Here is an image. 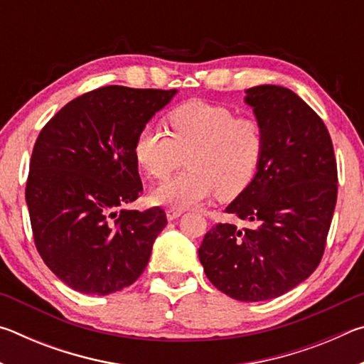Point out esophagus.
Masks as SVG:
<instances>
[{
    "instance_id": "obj_1",
    "label": "esophagus",
    "mask_w": 364,
    "mask_h": 364,
    "mask_svg": "<svg viewBox=\"0 0 364 364\" xmlns=\"http://www.w3.org/2000/svg\"><path fill=\"white\" fill-rule=\"evenodd\" d=\"M183 212L184 210H181V208H168V210H167V220L168 221H173L178 217H181Z\"/></svg>"
}]
</instances>
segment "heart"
I'll return each instance as SVG.
<instances>
[{"label": "heart", "instance_id": "1", "mask_svg": "<svg viewBox=\"0 0 364 364\" xmlns=\"http://www.w3.org/2000/svg\"><path fill=\"white\" fill-rule=\"evenodd\" d=\"M168 125L170 133L144 125L133 146L138 165L156 180L181 167L186 157V171L152 189L154 204L183 210L213 194L234 199L247 189L263 154V132L257 120L193 101L171 110Z\"/></svg>", "mask_w": 364, "mask_h": 364}]
</instances>
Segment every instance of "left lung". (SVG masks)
Returning a JSON list of instances; mask_svg holds the SVG:
<instances>
[{
	"label": "left lung",
	"instance_id": "left-lung-1",
	"mask_svg": "<svg viewBox=\"0 0 364 364\" xmlns=\"http://www.w3.org/2000/svg\"><path fill=\"white\" fill-rule=\"evenodd\" d=\"M244 102L262 127L263 154L226 213L252 226H213L199 260L218 291L262 301L299 286L321 262L337 202V164L324 122L294 91L254 86Z\"/></svg>",
	"mask_w": 364,
	"mask_h": 364
}]
</instances>
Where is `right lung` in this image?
Masks as SVG:
<instances>
[{
    "instance_id": "right-lung-1",
    "label": "right lung",
    "mask_w": 364,
    "mask_h": 364,
    "mask_svg": "<svg viewBox=\"0 0 364 364\" xmlns=\"http://www.w3.org/2000/svg\"><path fill=\"white\" fill-rule=\"evenodd\" d=\"M176 93L104 86L65 104L40 132L26 188L30 223L43 262L73 291L119 292L149 262L167 215L123 207L143 191L136 134Z\"/></svg>"
}]
</instances>
